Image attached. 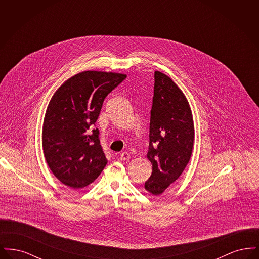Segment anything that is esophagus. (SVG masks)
I'll return each instance as SVG.
<instances>
[{
	"instance_id": "esophagus-1",
	"label": "esophagus",
	"mask_w": 259,
	"mask_h": 259,
	"mask_svg": "<svg viewBox=\"0 0 259 259\" xmlns=\"http://www.w3.org/2000/svg\"><path fill=\"white\" fill-rule=\"evenodd\" d=\"M119 157H120V160L126 161L129 160L130 159V154L128 153V152H122V153H120V155H119Z\"/></svg>"
}]
</instances>
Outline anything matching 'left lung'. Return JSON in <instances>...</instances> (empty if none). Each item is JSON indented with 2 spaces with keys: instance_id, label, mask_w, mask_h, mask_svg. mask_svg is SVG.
Wrapping results in <instances>:
<instances>
[{
  "instance_id": "8db88e82",
  "label": "left lung",
  "mask_w": 259,
  "mask_h": 259,
  "mask_svg": "<svg viewBox=\"0 0 259 259\" xmlns=\"http://www.w3.org/2000/svg\"><path fill=\"white\" fill-rule=\"evenodd\" d=\"M193 143L192 113L184 93L168 75L154 72L148 151L152 174L145 183L148 192L160 195L180 178Z\"/></svg>"
}]
</instances>
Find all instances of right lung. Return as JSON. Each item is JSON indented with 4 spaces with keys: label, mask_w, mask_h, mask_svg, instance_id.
Masks as SVG:
<instances>
[{
    "label": "right lung",
    "mask_w": 259,
    "mask_h": 259,
    "mask_svg": "<svg viewBox=\"0 0 259 259\" xmlns=\"http://www.w3.org/2000/svg\"><path fill=\"white\" fill-rule=\"evenodd\" d=\"M125 74L87 71L65 81L50 100L42 149L53 175L74 189L93 183L108 160L95 128L104 100Z\"/></svg>",
    "instance_id": "1"
}]
</instances>
